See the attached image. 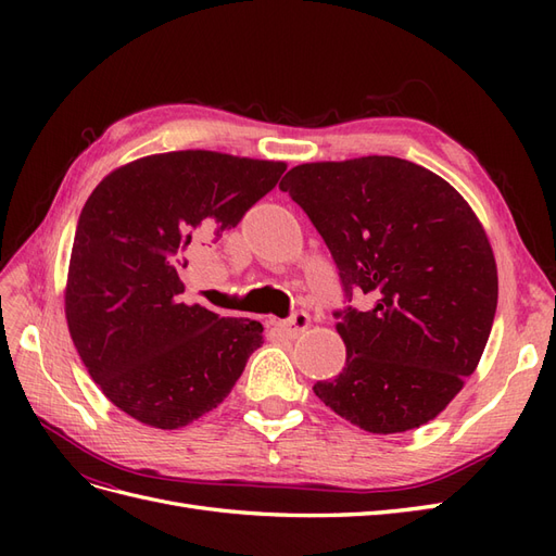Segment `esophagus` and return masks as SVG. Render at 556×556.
<instances>
[{
  "mask_svg": "<svg viewBox=\"0 0 556 556\" xmlns=\"http://www.w3.org/2000/svg\"><path fill=\"white\" fill-rule=\"evenodd\" d=\"M308 323H311L308 313L296 311V313H292L290 319H278V323H276L274 327H276V331H278L280 336H285V339H296V336L308 327Z\"/></svg>",
  "mask_w": 556,
  "mask_h": 556,
  "instance_id": "1",
  "label": "esophagus"
}]
</instances>
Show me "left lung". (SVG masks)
<instances>
[{
  "instance_id": "left-lung-1",
  "label": "left lung",
  "mask_w": 556,
  "mask_h": 556,
  "mask_svg": "<svg viewBox=\"0 0 556 556\" xmlns=\"http://www.w3.org/2000/svg\"><path fill=\"white\" fill-rule=\"evenodd\" d=\"M280 190L304 208L339 268L345 366L313 392L371 433L427 425L476 371L496 315L490 241L464 197L408 160L299 164Z\"/></svg>"
}]
</instances>
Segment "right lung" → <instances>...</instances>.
<instances>
[{"label": "right lung", "instance_id": "right-lung-1", "mask_svg": "<svg viewBox=\"0 0 556 556\" xmlns=\"http://www.w3.org/2000/svg\"><path fill=\"white\" fill-rule=\"evenodd\" d=\"M285 162L178 150L129 162L80 211L64 311L113 406L155 429L217 408L262 339L248 317L182 301L192 243H215L276 188Z\"/></svg>", "mask_w": 556, "mask_h": 556}]
</instances>
